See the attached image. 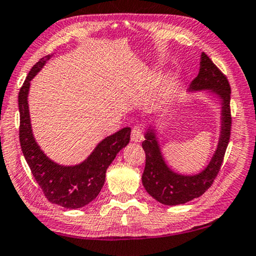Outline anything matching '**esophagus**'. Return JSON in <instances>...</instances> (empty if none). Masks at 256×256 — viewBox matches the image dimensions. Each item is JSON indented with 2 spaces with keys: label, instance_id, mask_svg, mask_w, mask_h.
Here are the masks:
<instances>
[{
  "label": "esophagus",
  "instance_id": "obj_1",
  "mask_svg": "<svg viewBox=\"0 0 256 256\" xmlns=\"http://www.w3.org/2000/svg\"><path fill=\"white\" fill-rule=\"evenodd\" d=\"M131 140L133 142H140V141L144 140V136H142V131L139 126H136L132 128L131 132Z\"/></svg>",
  "mask_w": 256,
  "mask_h": 256
}]
</instances>
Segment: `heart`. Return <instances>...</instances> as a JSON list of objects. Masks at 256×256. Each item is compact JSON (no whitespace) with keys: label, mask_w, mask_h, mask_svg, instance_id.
Wrapping results in <instances>:
<instances>
[{"label":"heart","mask_w":256,"mask_h":256,"mask_svg":"<svg viewBox=\"0 0 256 256\" xmlns=\"http://www.w3.org/2000/svg\"><path fill=\"white\" fill-rule=\"evenodd\" d=\"M150 78L154 80L156 78V74H152ZM177 82L176 78L170 77L166 78L164 82H162V85L160 86L158 92V100L161 102V104H166V102L169 101V98L172 96V94L176 90Z\"/></svg>","instance_id":"obj_1"}]
</instances>
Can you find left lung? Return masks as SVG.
I'll list each match as a JSON object with an SVG mask.
<instances>
[{"label":"left lung","instance_id":"8db88e82","mask_svg":"<svg viewBox=\"0 0 256 256\" xmlns=\"http://www.w3.org/2000/svg\"><path fill=\"white\" fill-rule=\"evenodd\" d=\"M206 90L217 98L220 104V131L216 150L207 166L199 174H182L170 169L163 158L158 144V130L148 125L142 148L146 152V166L142 174L144 188L160 204L177 206L201 196L210 188L223 163L231 131L230 84L218 68L202 52L200 70L190 82L188 92Z\"/></svg>","mask_w":256,"mask_h":256}]
</instances>
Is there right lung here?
<instances>
[{"label": "right lung", "mask_w": 256, "mask_h": 256, "mask_svg": "<svg viewBox=\"0 0 256 256\" xmlns=\"http://www.w3.org/2000/svg\"><path fill=\"white\" fill-rule=\"evenodd\" d=\"M52 55L41 58L30 68L18 94L19 141L22 154L34 179L52 204L68 209H77L88 204L98 196L106 180V171L118 152L130 141L131 128H124L98 144L85 161L76 166L58 164L48 158L38 144L30 125L28 92L30 80L38 74Z\"/></svg>", "instance_id": "1"}]
</instances>
